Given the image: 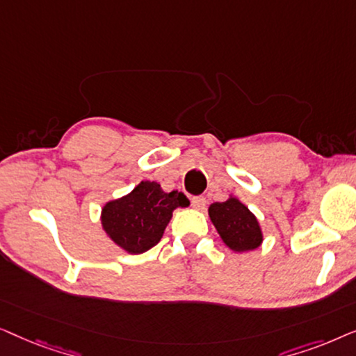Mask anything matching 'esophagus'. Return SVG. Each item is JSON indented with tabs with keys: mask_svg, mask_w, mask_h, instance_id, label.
Listing matches in <instances>:
<instances>
[{
	"mask_svg": "<svg viewBox=\"0 0 356 356\" xmlns=\"http://www.w3.org/2000/svg\"><path fill=\"white\" fill-rule=\"evenodd\" d=\"M191 204L194 209H199V211H202L204 207H206V197L204 196H196L191 199Z\"/></svg>",
	"mask_w": 356,
	"mask_h": 356,
	"instance_id": "34e87169",
	"label": "esophagus"
}]
</instances>
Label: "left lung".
I'll return each instance as SVG.
<instances>
[{
	"label": "left lung",
	"instance_id": "8db88e82",
	"mask_svg": "<svg viewBox=\"0 0 356 356\" xmlns=\"http://www.w3.org/2000/svg\"><path fill=\"white\" fill-rule=\"evenodd\" d=\"M209 217L223 243L233 251H251L262 243V232L257 218L236 197L211 204Z\"/></svg>",
	"mask_w": 356,
	"mask_h": 356
}]
</instances>
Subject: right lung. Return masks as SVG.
<instances>
[{
	"instance_id": "right-lung-1",
	"label": "right lung",
	"mask_w": 356,
	"mask_h": 356,
	"mask_svg": "<svg viewBox=\"0 0 356 356\" xmlns=\"http://www.w3.org/2000/svg\"><path fill=\"white\" fill-rule=\"evenodd\" d=\"M183 193H165L155 181H140L128 196L106 204L102 225L111 240L131 254L154 248L177 207H188Z\"/></svg>"
}]
</instances>
